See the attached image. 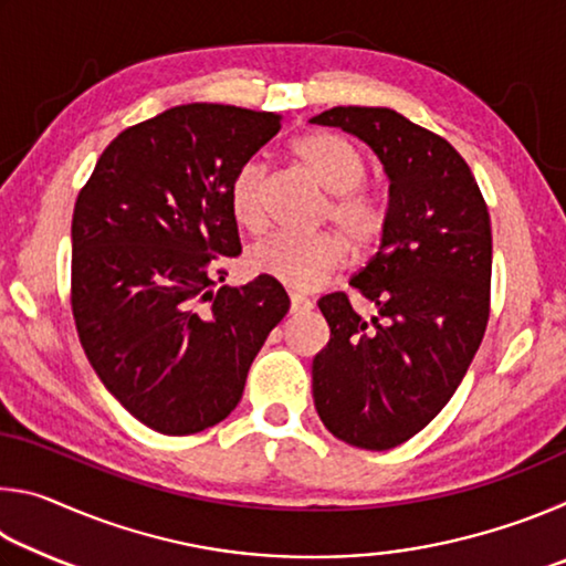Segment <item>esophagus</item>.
Returning a JSON list of instances; mask_svg holds the SVG:
<instances>
[{"instance_id":"1","label":"esophagus","mask_w":566,"mask_h":566,"mask_svg":"<svg viewBox=\"0 0 566 566\" xmlns=\"http://www.w3.org/2000/svg\"><path fill=\"white\" fill-rule=\"evenodd\" d=\"M290 306H292V312H306V310H312V300L310 296H304V294H290Z\"/></svg>"}]
</instances>
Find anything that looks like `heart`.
I'll use <instances>...</instances> for the list:
<instances>
[{
  "label": "heart",
  "mask_w": 566,
  "mask_h": 566,
  "mask_svg": "<svg viewBox=\"0 0 566 566\" xmlns=\"http://www.w3.org/2000/svg\"><path fill=\"white\" fill-rule=\"evenodd\" d=\"M294 157L310 177L332 195L327 217L347 237L354 249H369L379 242L387 227V209L375 195L361 189L367 161L349 139L332 132H310L292 142ZM229 209L239 227L260 229L264 224V167L256 159L244 161L229 185ZM347 256L339 234H270L249 247L247 270L270 276L292 290H312L337 270Z\"/></svg>",
  "instance_id": "heart-1"
}]
</instances>
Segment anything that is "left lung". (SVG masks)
Listing matches in <instances>:
<instances>
[{
  "instance_id": "1",
  "label": "left lung",
  "mask_w": 566,
  "mask_h": 566,
  "mask_svg": "<svg viewBox=\"0 0 566 566\" xmlns=\"http://www.w3.org/2000/svg\"><path fill=\"white\" fill-rule=\"evenodd\" d=\"M310 122L361 139L389 179L379 249L349 280L377 312L364 319L344 292L322 296L332 334L312 361L324 427L352 447L385 452L442 411L482 344L490 212L459 151L399 112L334 107Z\"/></svg>"
}]
</instances>
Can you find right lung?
<instances>
[{
    "label": "right lung",
    "mask_w": 566,
    "mask_h": 566,
    "mask_svg": "<svg viewBox=\"0 0 566 566\" xmlns=\"http://www.w3.org/2000/svg\"><path fill=\"white\" fill-rule=\"evenodd\" d=\"M280 129L272 112L179 104L124 129L76 197V332L109 395L155 432L229 417L290 312L270 276L217 290L219 264L242 254L229 185Z\"/></svg>",
    "instance_id": "right-lung-1"
}]
</instances>
